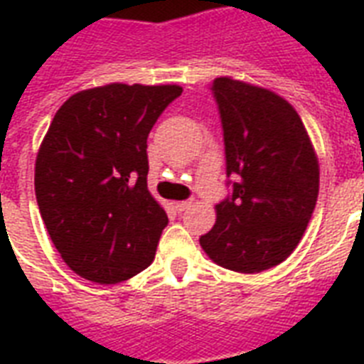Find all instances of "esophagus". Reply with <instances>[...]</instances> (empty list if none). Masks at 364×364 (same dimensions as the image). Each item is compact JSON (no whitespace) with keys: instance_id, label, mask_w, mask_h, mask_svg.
Instances as JSON below:
<instances>
[{"instance_id":"34e87169","label":"esophagus","mask_w":364,"mask_h":364,"mask_svg":"<svg viewBox=\"0 0 364 364\" xmlns=\"http://www.w3.org/2000/svg\"><path fill=\"white\" fill-rule=\"evenodd\" d=\"M193 204V200H181V202H176V210L179 211V213H183V211H187Z\"/></svg>"}]
</instances>
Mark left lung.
Here are the masks:
<instances>
[{"label": "left lung", "instance_id": "1", "mask_svg": "<svg viewBox=\"0 0 364 364\" xmlns=\"http://www.w3.org/2000/svg\"><path fill=\"white\" fill-rule=\"evenodd\" d=\"M227 176L232 196L200 245L215 264L240 274L274 268L293 253L319 194V162L302 119L268 88L217 77Z\"/></svg>", "mask_w": 364, "mask_h": 364}]
</instances>
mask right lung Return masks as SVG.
<instances>
[{
  "label": "right lung",
  "mask_w": 364,
  "mask_h": 364,
  "mask_svg": "<svg viewBox=\"0 0 364 364\" xmlns=\"http://www.w3.org/2000/svg\"><path fill=\"white\" fill-rule=\"evenodd\" d=\"M177 85L111 82L56 111L36 159L43 221L71 270L113 285L154 259L168 215L147 188V137Z\"/></svg>",
  "instance_id": "right-lung-1"
}]
</instances>
